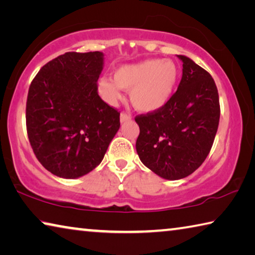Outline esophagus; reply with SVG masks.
Returning <instances> with one entry per match:
<instances>
[{
  "label": "esophagus",
  "instance_id": "esophagus-1",
  "mask_svg": "<svg viewBox=\"0 0 255 255\" xmlns=\"http://www.w3.org/2000/svg\"><path fill=\"white\" fill-rule=\"evenodd\" d=\"M129 120H131V117L129 115H127L126 112H122V114H120V123L124 124L126 122H129Z\"/></svg>",
  "mask_w": 255,
  "mask_h": 255
}]
</instances>
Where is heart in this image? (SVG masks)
I'll use <instances>...</instances> for the list:
<instances>
[{
	"label": "heart",
	"mask_w": 255,
	"mask_h": 255,
	"mask_svg": "<svg viewBox=\"0 0 255 255\" xmlns=\"http://www.w3.org/2000/svg\"><path fill=\"white\" fill-rule=\"evenodd\" d=\"M180 79V71L171 59H145L125 64L114 72V81L102 77L98 91L109 105L122 99V89L130 90V101L146 114L162 110L171 101Z\"/></svg>",
	"instance_id": "obj_1"
}]
</instances>
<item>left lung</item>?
<instances>
[{
	"label": "left lung",
	"mask_w": 255,
	"mask_h": 255,
	"mask_svg": "<svg viewBox=\"0 0 255 255\" xmlns=\"http://www.w3.org/2000/svg\"><path fill=\"white\" fill-rule=\"evenodd\" d=\"M182 79L162 110L136 117L141 163L166 180L193 173L208 156L218 129L219 98L208 72L184 55Z\"/></svg>",
	"instance_id": "8db88e82"
}]
</instances>
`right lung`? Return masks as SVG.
Masks as SVG:
<instances>
[{
    "label": "right lung",
    "mask_w": 255,
    "mask_h": 255,
    "mask_svg": "<svg viewBox=\"0 0 255 255\" xmlns=\"http://www.w3.org/2000/svg\"><path fill=\"white\" fill-rule=\"evenodd\" d=\"M103 66L101 51H70L42 66L29 88L30 145L59 178L77 179L96 169L119 130L120 114L98 94Z\"/></svg>",
    "instance_id": "right-lung-1"
}]
</instances>
